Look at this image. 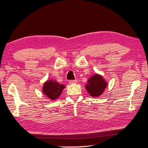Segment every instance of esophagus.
Instances as JSON below:
<instances>
[{
    "label": "esophagus",
    "instance_id": "esophagus-1",
    "mask_svg": "<svg viewBox=\"0 0 148 148\" xmlns=\"http://www.w3.org/2000/svg\"><path fill=\"white\" fill-rule=\"evenodd\" d=\"M77 80H71L69 81V84H77Z\"/></svg>",
    "mask_w": 148,
    "mask_h": 148
}]
</instances>
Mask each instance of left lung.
Instances as JSON below:
<instances>
[{"label": "left lung", "instance_id": "obj_1", "mask_svg": "<svg viewBox=\"0 0 148 148\" xmlns=\"http://www.w3.org/2000/svg\"><path fill=\"white\" fill-rule=\"evenodd\" d=\"M107 86V83L103 77L96 73L89 78L86 85V89L87 92L92 97H98L103 94Z\"/></svg>", "mask_w": 148, "mask_h": 148}]
</instances>
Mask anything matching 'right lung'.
Returning <instances> with one entry per match:
<instances>
[{
  "mask_svg": "<svg viewBox=\"0 0 148 148\" xmlns=\"http://www.w3.org/2000/svg\"><path fill=\"white\" fill-rule=\"evenodd\" d=\"M64 88L65 86L59 84L56 80H50L44 83L43 92L51 100H53L59 97Z\"/></svg>",
  "mask_w": 148,
  "mask_h": 148,
  "instance_id": "right-lung-1",
  "label": "right lung"
}]
</instances>
